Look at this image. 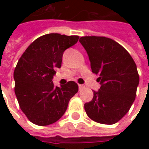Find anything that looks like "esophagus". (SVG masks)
<instances>
[{
	"label": "esophagus",
	"instance_id": "obj_1",
	"mask_svg": "<svg viewBox=\"0 0 149 149\" xmlns=\"http://www.w3.org/2000/svg\"><path fill=\"white\" fill-rule=\"evenodd\" d=\"M78 86H79V89H80V90H81V89H82V88H83L84 87L83 84H79Z\"/></svg>",
	"mask_w": 149,
	"mask_h": 149
}]
</instances>
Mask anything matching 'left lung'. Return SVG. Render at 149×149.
<instances>
[{
  "label": "left lung",
  "instance_id": "1",
  "mask_svg": "<svg viewBox=\"0 0 149 149\" xmlns=\"http://www.w3.org/2000/svg\"><path fill=\"white\" fill-rule=\"evenodd\" d=\"M83 45L90 61L92 71L99 75L98 92L84 104L88 116L104 125L118 122L134 102L139 84L136 63L126 49L105 37H82Z\"/></svg>",
  "mask_w": 149,
  "mask_h": 149
}]
</instances>
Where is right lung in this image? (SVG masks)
I'll return each mask as SVG.
<instances>
[{
  "mask_svg": "<svg viewBox=\"0 0 149 149\" xmlns=\"http://www.w3.org/2000/svg\"><path fill=\"white\" fill-rule=\"evenodd\" d=\"M78 36L59 33L43 35L28 47L18 61L13 73L15 94L21 109L32 123L52 125L65 114L78 85L68 81L55 86V69L61 67L65 49L77 42Z\"/></svg>",
  "mask_w": 149,
  "mask_h": 149,
  "instance_id": "obj_1",
  "label": "right lung"
}]
</instances>
